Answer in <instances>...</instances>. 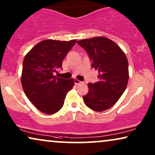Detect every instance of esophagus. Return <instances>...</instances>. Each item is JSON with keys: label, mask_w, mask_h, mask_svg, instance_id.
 Listing matches in <instances>:
<instances>
[{"label": "esophagus", "mask_w": 155, "mask_h": 155, "mask_svg": "<svg viewBox=\"0 0 155 155\" xmlns=\"http://www.w3.org/2000/svg\"><path fill=\"white\" fill-rule=\"evenodd\" d=\"M81 83H82V81H79V80H78L77 79H74V84H75L76 85H78V84H81Z\"/></svg>", "instance_id": "1"}]
</instances>
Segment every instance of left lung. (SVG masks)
I'll use <instances>...</instances> for the list:
<instances>
[{
	"label": "left lung",
	"instance_id": "left-lung-1",
	"mask_svg": "<svg viewBox=\"0 0 155 155\" xmlns=\"http://www.w3.org/2000/svg\"><path fill=\"white\" fill-rule=\"evenodd\" d=\"M77 44L87 52L91 68L97 70V82L89 83L83 99L92 110L103 111L112 107L126 89L129 80L128 61L117 44L102 36L83 39Z\"/></svg>",
	"mask_w": 155,
	"mask_h": 155
}]
</instances>
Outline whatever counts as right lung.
Wrapping results in <instances>:
<instances>
[{
  "label": "right lung",
  "instance_id": "right-lung-1",
  "mask_svg": "<svg viewBox=\"0 0 155 155\" xmlns=\"http://www.w3.org/2000/svg\"><path fill=\"white\" fill-rule=\"evenodd\" d=\"M76 40L69 41L48 39L39 42L25 55L21 84L25 95L39 111L47 114L63 107L66 94L74 85L73 79L54 76L62 68V61Z\"/></svg>",
  "mask_w": 155,
  "mask_h": 155
}]
</instances>
